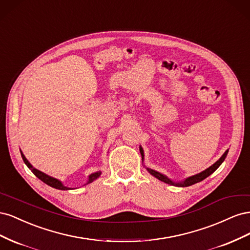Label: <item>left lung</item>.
Here are the masks:
<instances>
[{
    "mask_svg": "<svg viewBox=\"0 0 250 250\" xmlns=\"http://www.w3.org/2000/svg\"><path fill=\"white\" fill-rule=\"evenodd\" d=\"M140 152L142 154V161H144V151H143V148L141 146H140ZM228 153H229V150H226L224 154L220 158H219V160L214 165H211L209 168L202 171L201 173L196 174V175H194V176H190V177L186 178L184 181H179V183H175V181L169 179L167 176L164 175V174L157 172L155 170L149 169V168H147V170L151 174V175H153L154 177H156L157 179H160L161 181H164V183H166V184H169V185L175 186V187H188V186L197 184V183H199V181H202L203 179H206L208 176H209L211 173H214L219 168V166H220L223 163V161L225 160V157H226V155H228Z\"/></svg>",
    "mask_w": 250,
    "mask_h": 250,
    "instance_id": "1",
    "label": "left lung"
}]
</instances>
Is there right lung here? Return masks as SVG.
<instances>
[{"instance_id": "add662e5", "label": "right lung", "mask_w": 250, "mask_h": 250, "mask_svg": "<svg viewBox=\"0 0 250 250\" xmlns=\"http://www.w3.org/2000/svg\"><path fill=\"white\" fill-rule=\"evenodd\" d=\"M21 157H22V161H24V163L27 165V167L33 172V174H34V175H35L37 178H40L42 181H43L44 184H47L48 186H50V187H52V188H58V190H63V191H64V190H71V188L64 187L60 180H58V179H56V178H54V177H51V176L47 175V174H44V173L41 172L40 170H37V169L33 168V166L28 162V160L25 157V155L22 154L21 151ZM100 175H101V172H100V171H99V172H95V173H93V174H90V175L88 176V180H87L86 185H87V184H90V183H93V181L96 180Z\"/></svg>"}]
</instances>
